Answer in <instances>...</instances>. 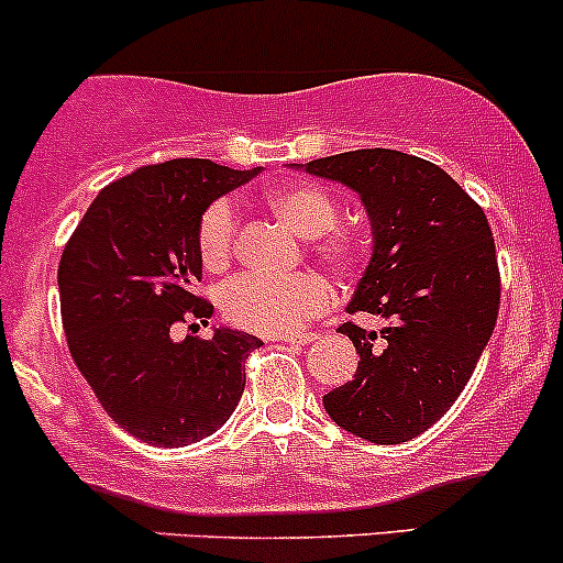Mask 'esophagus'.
Wrapping results in <instances>:
<instances>
[{
  "label": "esophagus",
  "instance_id": "obj_1",
  "mask_svg": "<svg viewBox=\"0 0 563 563\" xmlns=\"http://www.w3.org/2000/svg\"><path fill=\"white\" fill-rule=\"evenodd\" d=\"M316 334L313 332H306V334H284V338H276V343H284V345H306V343H313Z\"/></svg>",
  "mask_w": 563,
  "mask_h": 563
}]
</instances>
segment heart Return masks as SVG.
I'll return each instance as SVG.
<instances>
[{"mask_svg":"<svg viewBox=\"0 0 563 563\" xmlns=\"http://www.w3.org/2000/svg\"><path fill=\"white\" fill-rule=\"evenodd\" d=\"M263 207L295 233L311 239V255L332 274H358L369 261L372 239L362 225L338 223L340 205L313 180H287L263 191ZM239 214L231 201L214 199L201 212L197 250L207 271H223L236 252ZM332 306V287L316 274L289 279L242 274L220 289V308L233 327L257 334H292Z\"/></svg>","mask_w":563,"mask_h":563,"instance_id":"obj_1","label":"heart"}]
</instances>
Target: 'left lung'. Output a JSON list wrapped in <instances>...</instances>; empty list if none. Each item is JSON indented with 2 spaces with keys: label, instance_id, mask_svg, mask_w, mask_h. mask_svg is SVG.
I'll list each match as a JSON object with an SVG mask.
<instances>
[{
  "label": "left lung",
  "instance_id": "1",
  "mask_svg": "<svg viewBox=\"0 0 563 563\" xmlns=\"http://www.w3.org/2000/svg\"><path fill=\"white\" fill-rule=\"evenodd\" d=\"M306 173L362 197L375 252L349 311L390 321L380 332L340 327L362 362L324 409L358 439L401 444L444 418L495 330L500 268L489 220L444 169L401 151H345L308 162Z\"/></svg>",
  "mask_w": 563,
  "mask_h": 563
}]
</instances>
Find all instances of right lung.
<instances>
[{
    "instance_id": "right-lung-1",
    "label": "right lung",
    "mask_w": 563,
    "mask_h": 563,
    "mask_svg": "<svg viewBox=\"0 0 563 563\" xmlns=\"http://www.w3.org/2000/svg\"><path fill=\"white\" fill-rule=\"evenodd\" d=\"M257 173L210 159L148 164L109 183L63 250L68 351L109 418L145 444H194L242 399L261 340L236 330L173 340V327L212 316L197 295L201 212Z\"/></svg>"
}]
</instances>
